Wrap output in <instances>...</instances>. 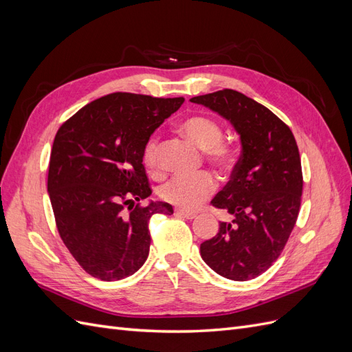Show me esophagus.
Listing matches in <instances>:
<instances>
[{
	"label": "esophagus",
	"instance_id": "obj_1",
	"mask_svg": "<svg viewBox=\"0 0 352 352\" xmlns=\"http://www.w3.org/2000/svg\"><path fill=\"white\" fill-rule=\"evenodd\" d=\"M176 214L182 216V217H185V219H195V217H197V212L188 211V210H184V208H176Z\"/></svg>",
	"mask_w": 352,
	"mask_h": 352
}]
</instances>
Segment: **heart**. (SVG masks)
Returning <instances> with one entry per match:
<instances>
[{
  "instance_id": "1",
  "label": "heart",
  "mask_w": 352,
  "mask_h": 352,
  "mask_svg": "<svg viewBox=\"0 0 352 352\" xmlns=\"http://www.w3.org/2000/svg\"><path fill=\"white\" fill-rule=\"evenodd\" d=\"M179 129L204 150L207 160L221 172H229L236 163V148L223 138L217 120L208 116H190L179 123ZM142 163L151 173L158 172V136L153 135L142 151ZM216 179L208 172L175 175L158 188L163 201L182 208H195L216 190Z\"/></svg>"
}]
</instances>
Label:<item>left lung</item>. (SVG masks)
I'll list each match as a JSON object with an SVG mask.
<instances>
[{
    "label": "left lung",
    "instance_id": "8db88e82",
    "mask_svg": "<svg viewBox=\"0 0 352 352\" xmlns=\"http://www.w3.org/2000/svg\"><path fill=\"white\" fill-rule=\"evenodd\" d=\"M228 119L241 135L242 153L228 185L211 201L226 210L214 238L201 243V257L220 276L250 280L279 258L301 207L302 170L289 126L263 104L223 89L190 98Z\"/></svg>",
    "mask_w": 352,
    "mask_h": 352
}]
</instances>
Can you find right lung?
<instances>
[{
	"instance_id": "right-lung-1",
	"label": "right lung",
	"mask_w": 352,
	"mask_h": 352,
	"mask_svg": "<svg viewBox=\"0 0 352 352\" xmlns=\"http://www.w3.org/2000/svg\"><path fill=\"white\" fill-rule=\"evenodd\" d=\"M184 101L114 92L60 126L50 157V199L61 241L94 278L113 282L140 270L150 254V219L173 214L167 202L141 206L153 192L142 151Z\"/></svg>"
}]
</instances>
